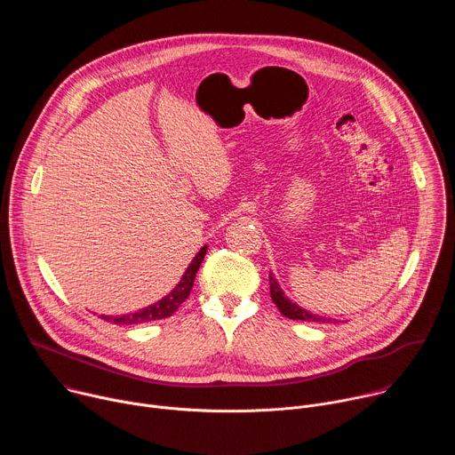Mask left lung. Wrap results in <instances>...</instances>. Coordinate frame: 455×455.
I'll use <instances>...</instances> for the list:
<instances>
[{
  "label": "left lung",
  "instance_id": "8db88e82",
  "mask_svg": "<svg viewBox=\"0 0 455 455\" xmlns=\"http://www.w3.org/2000/svg\"><path fill=\"white\" fill-rule=\"evenodd\" d=\"M270 295H272V300L274 304L279 307V311L291 318V320H304V322H318V323H323L326 322V316H318L315 313H309L306 309H302L300 306H297L295 302H291L288 297H284L281 286L277 284V281L270 275ZM330 322V320H328Z\"/></svg>",
  "mask_w": 455,
  "mask_h": 455
}]
</instances>
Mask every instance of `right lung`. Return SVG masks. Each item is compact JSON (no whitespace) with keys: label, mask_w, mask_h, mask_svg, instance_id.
<instances>
[{"label":"right lung","mask_w":455,"mask_h":455,"mask_svg":"<svg viewBox=\"0 0 455 455\" xmlns=\"http://www.w3.org/2000/svg\"><path fill=\"white\" fill-rule=\"evenodd\" d=\"M207 253V246H204L196 257L192 259V263L188 265V268L185 270L181 281L176 284V288L165 295L162 300L137 311V313H129V315H100L102 320L106 322H113V323H125V326H132V323H144V322H151V320H160V318H167L171 316L178 307L180 304L190 295V290H192V284H194V279H196V274L200 270V265L204 261V257Z\"/></svg>","instance_id":"right-lung-1"}]
</instances>
